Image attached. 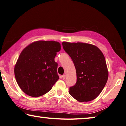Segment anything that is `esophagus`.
Instances as JSON below:
<instances>
[{"instance_id": "esophagus-1", "label": "esophagus", "mask_w": 126, "mask_h": 126, "mask_svg": "<svg viewBox=\"0 0 126 126\" xmlns=\"http://www.w3.org/2000/svg\"><path fill=\"white\" fill-rule=\"evenodd\" d=\"M62 78H63V79H65V78H66V75H65V74H63V75L62 76Z\"/></svg>"}]
</instances>
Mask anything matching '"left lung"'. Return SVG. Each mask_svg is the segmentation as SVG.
Returning a JSON list of instances; mask_svg holds the SVG:
<instances>
[{
    "instance_id": "1",
    "label": "left lung",
    "mask_w": 126,
    "mask_h": 126,
    "mask_svg": "<svg viewBox=\"0 0 126 126\" xmlns=\"http://www.w3.org/2000/svg\"><path fill=\"white\" fill-rule=\"evenodd\" d=\"M62 44L76 70V83L70 87L69 94L79 102L95 99L108 79V70L102 52L90 44L63 42Z\"/></svg>"
}]
</instances>
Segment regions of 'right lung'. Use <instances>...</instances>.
I'll return each instance as SVG.
<instances>
[{"label":"right lung","mask_w":126,"mask_h":126,"mask_svg":"<svg viewBox=\"0 0 126 126\" xmlns=\"http://www.w3.org/2000/svg\"><path fill=\"white\" fill-rule=\"evenodd\" d=\"M60 50V44L54 41H37L24 49L14 69L16 82L24 93L38 97L52 89L59 79L54 58Z\"/></svg>","instance_id":"1"}]
</instances>
